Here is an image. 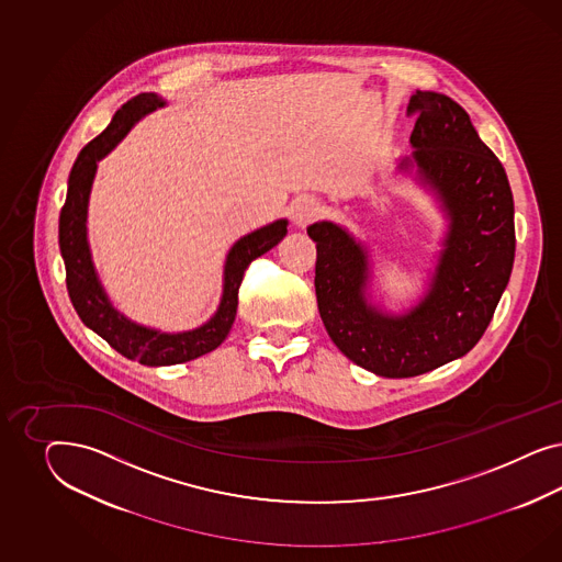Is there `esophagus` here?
<instances>
[{"label": "esophagus", "mask_w": 562, "mask_h": 562, "mask_svg": "<svg viewBox=\"0 0 562 562\" xmlns=\"http://www.w3.org/2000/svg\"><path fill=\"white\" fill-rule=\"evenodd\" d=\"M319 214H322V205H319V202H315L313 198H303V200H299L296 204L292 205V210H290L292 224H294V226H299V228H305V226H308V224L315 221Z\"/></svg>", "instance_id": "obj_1"}]
</instances>
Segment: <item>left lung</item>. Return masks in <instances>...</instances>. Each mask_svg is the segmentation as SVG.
<instances>
[{"instance_id":"obj_1","label":"left lung","mask_w":562,"mask_h":562,"mask_svg":"<svg viewBox=\"0 0 562 562\" xmlns=\"http://www.w3.org/2000/svg\"><path fill=\"white\" fill-rule=\"evenodd\" d=\"M418 113L397 172H414L441 207L447 233L416 305L393 313L374 305L369 247L346 226L313 222L315 294L329 338L355 364L390 379L428 373L468 355L509 284L515 222L509 179L477 136L470 115L439 92L409 99Z\"/></svg>"}]
</instances>
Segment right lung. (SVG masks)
<instances>
[{
    "label": "right lung",
    "instance_id": "right-lung-1",
    "mask_svg": "<svg viewBox=\"0 0 562 562\" xmlns=\"http://www.w3.org/2000/svg\"><path fill=\"white\" fill-rule=\"evenodd\" d=\"M167 101L154 92L137 94L113 115L101 136L86 144L78 154L68 179V195L59 216V249L66 263L69 299L82 324L109 341L120 355L146 367H169L204 357L216 350L235 324L238 286L243 273L256 257L268 254L286 237L289 221L280 218L238 238L231 247L222 272L221 305L205 324L188 331H162L136 324L111 303L92 261L88 243V202L99 162L117 148L137 121L165 106Z\"/></svg>",
    "mask_w": 562,
    "mask_h": 562
}]
</instances>
